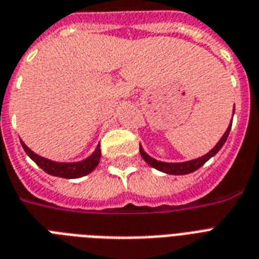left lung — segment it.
<instances>
[{
    "label": "left lung",
    "mask_w": 259,
    "mask_h": 259,
    "mask_svg": "<svg viewBox=\"0 0 259 259\" xmlns=\"http://www.w3.org/2000/svg\"><path fill=\"white\" fill-rule=\"evenodd\" d=\"M231 125H233V122H230L229 127L226 130V133L222 136V138L219 140L217 145L213 146L212 149L209 150L208 153L204 154V156H201L199 158H195V160H191V161H185V162H164V161H158L156 158L150 157L149 154L145 153V150L142 149V146L140 145V153H141L142 158L145 160L148 164H149L152 168L157 170H161L164 173H168V175H188V173H192L195 170H197L200 166H203L205 162L208 161L209 158L213 157L215 154L221 150V148L225 145L226 140L229 137L230 130H231Z\"/></svg>",
    "instance_id": "left-lung-1"
}]
</instances>
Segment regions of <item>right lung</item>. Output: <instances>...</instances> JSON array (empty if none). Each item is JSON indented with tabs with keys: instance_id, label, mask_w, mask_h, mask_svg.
I'll return each instance as SVG.
<instances>
[{
	"instance_id": "add662e5",
	"label": "right lung",
	"mask_w": 259,
	"mask_h": 259,
	"mask_svg": "<svg viewBox=\"0 0 259 259\" xmlns=\"http://www.w3.org/2000/svg\"><path fill=\"white\" fill-rule=\"evenodd\" d=\"M21 145L25 150V153L29 156L32 160H33L36 164H37L40 168H41L44 172H47L51 176H58L63 177V179H78V177L86 176L89 173L93 172L97 165L99 164V160H101V146L98 145L95 152H94L91 156L86 158V160H82V161L78 162H56L52 161V160H48V158H44L41 156H38L34 152L28 148V146L21 141Z\"/></svg>"
}]
</instances>
